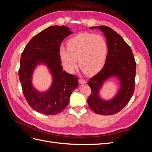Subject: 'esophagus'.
<instances>
[{"mask_svg":"<svg viewBox=\"0 0 152 152\" xmlns=\"http://www.w3.org/2000/svg\"><path fill=\"white\" fill-rule=\"evenodd\" d=\"M79 82V84H85L87 83V81L83 79H80Z\"/></svg>","mask_w":152,"mask_h":152,"instance_id":"esophagus-1","label":"esophagus"}]
</instances>
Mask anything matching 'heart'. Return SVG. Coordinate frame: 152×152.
<instances>
[{
	"mask_svg": "<svg viewBox=\"0 0 152 152\" xmlns=\"http://www.w3.org/2000/svg\"><path fill=\"white\" fill-rule=\"evenodd\" d=\"M67 46L59 49V56L67 72L74 71L78 59L82 70L89 75L97 73L104 66L108 48L103 36L80 33L68 40Z\"/></svg>",
	"mask_w": 152,
	"mask_h": 152,
	"instance_id": "1",
	"label": "heart"
}]
</instances>
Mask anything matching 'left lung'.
<instances>
[{
	"label": "left lung",
	"mask_w": 152,
	"mask_h": 152,
	"mask_svg": "<svg viewBox=\"0 0 152 152\" xmlns=\"http://www.w3.org/2000/svg\"><path fill=\"white\" fill-rule=\"evenodd\" d=\"M90 28L103 32L108 50L104 67L87 82L91 89L87 103L95 113L110 115L121 111L134 93L136 64L129 45L116 31L106 26ZM112 77L118 79L120 87L112 99L104 100L100 96V91L104 82Z\"/></svg>",
	"instance_id": "1"
}]
</instances>
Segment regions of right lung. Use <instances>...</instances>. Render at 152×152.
<instances>
[{
	"instance_id": "obj_1",
	"label": "right lung",
	"mask_w": 152,
	"mask_h": 152,
	"mask_svg": "<svg viewBox=\"0 0 152 152\" xmlns=\"http://www.w3.org/2000/svg\"><path fill=\"white\" fill-rule=\"evenodd\" d=\"M73 34L66 26H52L34 36L22 53L19 78L26 100L35 111L48 115L61 112L70 102L72 91L79 85L78 78L63 70L59 49L66 37ZM39 65L47 67L52 77L44 91L33 84V72Z\"/></svg>"
}]
</instances>
